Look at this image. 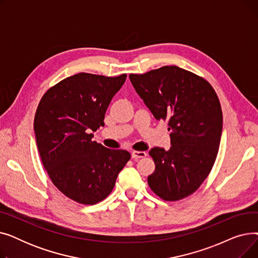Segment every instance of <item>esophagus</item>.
Returning <instances> with one entry per match:
<instances>
[{
	"label": "esophagus",
	"instance_id": "obj_1",
	"mask_svg": "<svg viewBox=\"0 0 258 258\" xmlns=\"http://www.w3.org/2000/svg\"><path fill=\"white\" fill-rule=\"evenodd\" d=\"M146 155L147 154L145 152H141V151H134V152H132V158L135 159V160L144 158V157H146Z\"/></svg>",
	"mask_w": 258,
	"mask_h": 258
}]
</instances>
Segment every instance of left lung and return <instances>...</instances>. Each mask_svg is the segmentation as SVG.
Instances as JSON below:
<instances>
[{
	"label": "left lung",
	"mask_w": 258,
	"mask_h": 258,
	"mask_svg": "<svg viewBox=\"0 0 258 258\" xmlns=\"http://www.w3.org/2000/svg\"><path fill=\"white\" fill-rule=\"evenodd\" d=\"M130 79L154 117L169 125V150L154 147L148 153L156 165L148 185L168 202L192 195L219 153L223 113L218 95L205 78L177 66L130 74Z\"/></svg>",
	"instance_id": "8db88e82"
}]
</instances>
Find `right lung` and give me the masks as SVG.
I'll return each instance as SVG.
<instances>
[{"label":"right lung","mask_w":258,"mask_h":258,"mask_svg":"<svg viewBox=\"0 0 258 258\" xmlns=\"http://www.w3.org/2000/svg\"><path fill=\"white\" fill-rule=\"evenodd\" d=\"M125 79L78 73L51 87L38 103L34 133L43 165L58 190L79 204L103 201L131 159L126 151L93 141L91 134L104 125L106 108Z\"/></svg>","instance_id":"right-lung-1"}]
</instances>
